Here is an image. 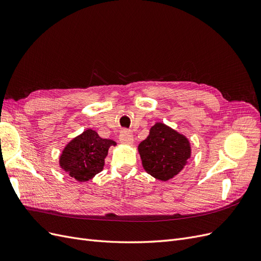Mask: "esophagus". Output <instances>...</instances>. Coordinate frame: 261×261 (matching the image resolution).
<instances>
[{"label":"esophagus","mask_w":261,"mask_h":261,"mask_svg":"<svg viewBox=\"0 0 261 261\" xmlns=\"http://www.w3.org/2000/svg\"><path fill=\"white\" fill-rule=\"evenodd\" d=\"M120 141L125 145H132L134 143V137L128 130L123 129L120 134Z\"/></svg>","instance_id":"1"}]
</instances>
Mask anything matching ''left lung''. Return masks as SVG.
<instances>
[{
    "label": "left lung",
    "mask_w": 261,
    "mask_h": 261,
    "mask_svg": "<svg viewBox=\"0 0 261 261\" xmlns=\"http://www.w3.org/2000/svg\"><path fill=\"white\" fill-rule=\"evenodd\" d=\"M138 151L148 174L163 181L183 170L192 152L188 139L162 123L150 128L149 136L139 144Z\"/></svg>",
    "instance_id": "8db88e82"
}]
</instances>
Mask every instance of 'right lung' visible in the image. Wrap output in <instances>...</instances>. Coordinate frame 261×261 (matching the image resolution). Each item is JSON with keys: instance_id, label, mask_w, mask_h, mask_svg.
I'll use <instances>...</instances> for the list:
<instances>
[{"instance_id": "add662e5", "label": "right lung", "mask_w": 261, "mask_h": 261, "mask_svg": "<svg viewBox=\"0 0 261 261\" xmlns=\"http://www.w3.org/2000/svg\"><path fill=\"white\" fill-rule=\"evenodd\" d=\"M115 145V141L87 129L67 144L60 156V165L75 179L87 181L102 171L109 148Z\"/></svg>"}]
</instances>
